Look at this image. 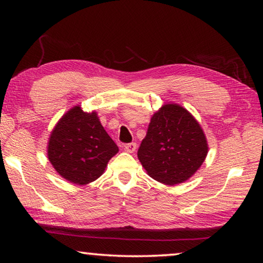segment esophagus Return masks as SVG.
I'll return each instance as SVG.
<instances>
[{
	"label": "esophagus",
	"instance_id": "1",
	"mask_svg": "<svg viewBox=\"0 0 263 263\" xmlns=\"http://www.w3.org/2000/svg\"><path fill=\"white\" fill-rule=\"evenodd\" d=\"M137 148V144L136 142H130V144L124 145V151L127 153H133Z\"/></svg>",
	"mask_w": 263,
	"mask_h": 263
}]
</instances>
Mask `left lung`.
<instances>
[{"label":"left lung","mask_w":263,"mask_h":263,"mask_svg":"<svg viewBox=\"0 0 263 263\" xmlns=\"http://www.w3.org/2000/svg\"><path fill=\"white\" fill-rule=\"evenodd\" d=\"M208 151L205 135L194 116L183 106L168 103L151 118L138 159L152 179L174 185L197 172Z\"/></svg>","instance_id":"1"}]
</instances>
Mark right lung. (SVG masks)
Returning <instances> with one entry per match:
<instances>
[{
  "mask_svg": "<svg viewBox=\"0 0 263 263\" xmlns=\"http://www.w3.org/2000/svg\"><path fill=\"white\" fill-rule=\"evenodd\" d=\"M118 147L102 126L97 114L77 105L68 110L51 132L47 157L58 174L83 185L103 174Z\"/></svg>",
  "mask_w": 263,
  "mask_h": 263,
  "instance_id": "1",
  "label": "right lung"
}]
</instances>
